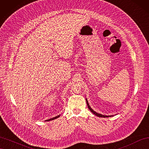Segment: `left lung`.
Returning a JSON list of instances; mask_svg holds the SVG:
<instances>
[{"instance_id":"obj_1","label":"left lung","mask_w":149,"mask_h":149,"mask_svg":"<svg viewBox=\"0 0 149 149\" xmlns=\"http://www.w3.org/2000/svg\"><path fill=\"white\" fill-rule=\"evenodd\" d=\"M86 103H87V105H88V108H89V109H90V111H91L93 112V113L94 114H95L96 116H98V117H101V118H109V117H111V116H104V115H102V114H101L97 113V112H96L95 111H94L91 109V107L89 106V103H88L87 100H86Z\"/></svg>"}]
</instances>
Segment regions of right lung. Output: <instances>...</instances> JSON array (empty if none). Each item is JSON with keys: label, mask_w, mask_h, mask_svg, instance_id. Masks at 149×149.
Wrapping results in <instances>:
<instances>
[{"label": "right lung", "mask_w": 149, "mask_h": 149, "mask_svg": "<svg viewBox=\"0 0 149 149\" xmlns=\"http://www.w3.org/2000/svg\"><path fill=\"white\" fill-rule=\"evenodd\" d=\"M59 117H60V115H59V116H56V117H55V118H52V119H48V120H47L46 121H49V120H54V119H56V118H59Z\"/></svg>", "instance_id": "obj_1"}]
</instances>
